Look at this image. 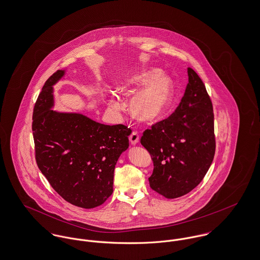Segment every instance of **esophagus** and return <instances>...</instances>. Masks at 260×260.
<instances>
[{
	"instance_id": "1",
	"label": "esophagus",
	"mask_w": 260,
	"mask_h": 260,
	"mask_svg": "<svg viewBox=\"0 0 260 260\" xmlns=\"http://www.w3.org/2000/svg\"><path fill=\"white\" fill-rule=\"evenodd\" d=\"M140 141V135L137 131H133L129 136V142L133 144H137Z\"/></svg>"
}]
</instances>
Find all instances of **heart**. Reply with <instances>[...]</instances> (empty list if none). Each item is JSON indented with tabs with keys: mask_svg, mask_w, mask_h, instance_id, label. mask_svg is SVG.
<instances>
[{
	"mask_svg": "<svg viewBox=\"0 0 260 260\" xmlns=\"http://www.w3.org/2000/svg\"><path fill=\"white\" fill-rule=\"evenodd\" d=\"M138 87H145L137 92L129 102L132 115L143 121H155L168 110L172 98L173 86L171 79L166 75H157L156 71H146L134 80ZM134 89H126L129 94Z\"/></svg>",
	"mask_w": 260,
	"mask_h": 260,
	"instance_id": "heart-1",
	"label": "heart"
}]
</instances>
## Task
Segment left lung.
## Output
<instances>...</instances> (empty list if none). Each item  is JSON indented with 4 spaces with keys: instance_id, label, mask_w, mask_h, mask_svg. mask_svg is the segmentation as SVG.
I'll list each match as a JSON object with an SVG mask.
<instances>
[{
    "instance_id": "left-lung-1",
    "label": "left lung",
    "mask_w": 260,
    "mask_h": 260,
    "mask_svg": "<svg viewBox=\"0 0 260 260\" xmlns=\"http://www.w3.org/2000/svg\"><path fill=\"white\" fill-rule=\"evenodd\" d=\"M187 73L188 84L174 113L145 129L141 139L153 161L149 186L167 199L197 187L215 153L211 100L200 76L191 68Z\"/></svg>"
}]
</instances>
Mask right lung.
<instances>
[{
	"mask_svg": "<svg viewBox=\"0 0 260 260\" xmlns=\"http://www.w3.org/2000/svg\"><path fill=\"white\" fill-rule=\"evenodd\" d=\"M63 74L58 70L47 80L34 107L36 161L66 202L93 208L114 191L115 167L128 147L132 129L123 124H103L81 114L53 111V86Z\"/></svg>",
	"mask_w": 260,
	"mask_h": 260,
	"instance_id": "1",
	"label": "right lung"
}]
</instances>
